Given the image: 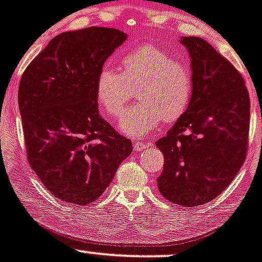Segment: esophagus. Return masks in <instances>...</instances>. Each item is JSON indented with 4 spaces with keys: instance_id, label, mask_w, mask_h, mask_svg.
Instances as JSON below:
<instances>
[{
    "instance_id": "34e87169",
    "label": "esophagus",
    "mask_w": 262,
    "mask_h": 262,
    "mask_svg": "<svg viewBox=\"0 0 262 262\" xmlns=\"http://www.w3.org/2000/svg\"><path fill=\"white\" fill-rule=\"evenodd\" d=\"M149 145H150V143H140V141H135V143H134V149H135V151H143L144 149L148 148Z\"/></svg>"
}]
</instances>
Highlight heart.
I'll list each match as a JSON object with an SVG mask.
<instances>
[{
    "mask_svg": "<svg viewBox=\"0 0 262 262\" xmlns=\"http://www.w3.org/2000/svg\"><path fill=\"white\" fill-rule=\"evenodd\" d=\"M136 87L139 103L121 117L119 129L127 136L141 138L162 119L173 122L183 116L190 101L191 73L188 66L151 43H143L123 54L118 72L100 69L95 82V98L109 116H118Z\"/></svg>",
    "mask_w": 262,
    "mask_h": 262,
    "instance_id": "b5f03b06",
    "label": "heart"
}]
</instances>
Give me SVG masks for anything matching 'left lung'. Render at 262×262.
Returning <instances> with one entry per match:
<instances>
[{
    "label": "left lung",
    "mask_w": 262,
    "mask_h": 262,
    "mask_svg": "<svg viewBox=\"0 0 262 262\" xmlns=\"http://www.w3.org/2000/svg\"><path fill=\"white\" fill-rule=\"evenodd\" d=\"M191 69V96L183 116L157 140L164 166L157 179L167 201L195 207L234 180L247 154L250 98L241 73L207 41L181 37Z\"/></svg>",
    "instance_id": "8db88e82"
}]
</instances>
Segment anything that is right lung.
I'll list each match as a JSON object with an SVG mask.
<instances>
[{
  "mask_svg": "<svg viewBox=\"0 0 262 262\" xmlns=\"http://www.w3.org/2000/svg\"><path fill=\"white\" fill-rule=\"evenodd\" d=\"M127 39L114 28L64 32L23 73L19 111L32 170L56 198L86 206L104 193L133 151L100 117L95 82L106 59Z\"/></svg>",
  "mask_w": 262,
  "mask_h": 262,
  "instance_id": "obj_1",
  "label": "right lung"
}]
</instances>
